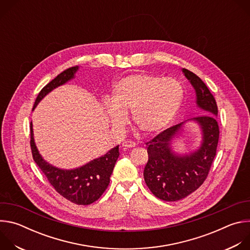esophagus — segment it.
Masks as SVG:
<instances>
[{
  "label": "esophagus",
  "instance_id": "1",
  "mask_svg": "<svg viewBox=\"0 0 250 250\" xmlns=\"http://www.w3.org/2000/svg\"><path fill=\"white\" fill-rule=\"evenodd\" d=\"M123 147L124 149H127V148H133L135 147V144L132 141H125L123 144Z\"/></svg>",
  "mask_w": 250,
  "mask_h": 250
}]
</instances>
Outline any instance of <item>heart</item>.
I'll return each mask as SVG.
<instances>
[{
    "label": "heart",
    "mask_w": 250,
    "mask_h": 250,
    "mask_svg": "<svg viewBox=\"0 0 250 250\" xmlns=\"http://www.w3.org/2000/svg\"><path fill=\"white\" fill-rule=\"evenodd\" d=\"M184 98L182 84L174 78L146 73L128 75L119 80L112 91V102L104 109L115 128H122L131 113L137 127L147 135L169 126L180 110Z\"/></svg>",
    "instance_id": "heart-1"
}]
</instances>
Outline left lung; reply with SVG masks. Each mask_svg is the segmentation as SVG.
Segmentation results:
<instances>
[{
    "label": "left lung",
    "instance_id": "8db88e82",
    "mask_svg": "<svg viewBox=\"0 0 250 250\" xmlns=\"http://www.w3.org/2000/svg\"><path fill=\"white\" fill-rule=\"evenodd\" d=\"M182 71L195 89L197 105L206 115L173 125L146 142V183L155 197L167 202L184 199L204 183L216 156L220 136L215 98L196 74L185 68ZM189 120L196 121L202 130L201 146L190 154H176L171 149V141L182 133L185 123Z\"/></svg>",
    "mask_w": 250,
    "mask_h": 250
}]
</instances>
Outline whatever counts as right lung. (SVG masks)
Listing matches in <instances>:
<instances>
[{
    "instance_id": "right-lung-1",
    "label": "right lung",
    "mask_w": 250,
    "mask_h": 250,
    "mask_svg": "<svg viewBox=\"0 0 250 250\" xmlns=\"http://www.w3.org/2000/svg\"><path fill=\"white\" fill-rule=\"evenodd\" d=\"M78 69L79 66L66 69L44 86L34 102L33 109L52 90L72 80ZM30 147L33 160L46 176L56 192L70 202L84 206L97 201L108 188L110 177L120 155L119 146H117L104 155L81 167L70 170L57 168L46 162L40 154L33 138L32 123H30Z\"/></svg>"
}]
</instances>
